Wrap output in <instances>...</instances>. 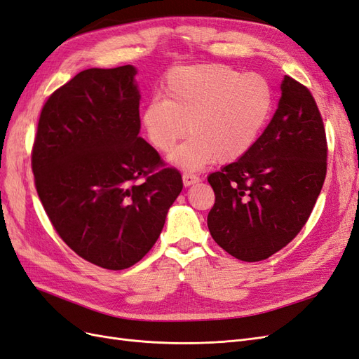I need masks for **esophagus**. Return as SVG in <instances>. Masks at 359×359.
Here are the masks:
<instances>
[{
    "instance_id": "obj_1",
    "label": "esophagus",
    "mask_w": 359,
    "mask_h": 359,
    "mask_svg": "<svg viewBox=\"0 0 359 359\" xmlns=\"http://www.w3.org/2000/svg\"><path fill=\"white\" fill-rule=\"evenodd\" d=\"M182 182H184V186L186 187H189V186H191V184H196V182H199V177H196V175H193V173H182Z\"/></svg>"
}]
</instances>
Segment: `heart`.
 I'll use <instances>...</instances> for the list:
<instances>
[{
  "mask_svg": "<svg viewBox=\"0 0 359 359\" xmlns=\"http://www.w3.org/2000/svg\"><path fill=\"white\" fill-rule=\"evenodd\" d=\"M161 99L149 100L140 121L160 153L191 136L172 161L201 169L214 160L231 163L253 148L273 107V90L257 73L241 74L224 64L172 69L161 85Z\"/></svg>",
  "mask_w": 359,
  "mask_h": 359,
  "instance_id": "b5f03b06",
  "label": "heart"
}]
</instances>
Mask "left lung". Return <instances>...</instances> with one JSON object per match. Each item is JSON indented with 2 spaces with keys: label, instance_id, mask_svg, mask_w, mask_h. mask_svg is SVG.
Listing matches in <instances>:
<instances>
[{
  "label": "left lung",
  "instance_id": "1",
  "mask_svg": "<svg viewBox=\"0 0 359 359\" xmlns=\"http://www.w3.org/2000/svg\"><path fill=\"white\" fill-rule=\"evenodd\" d=\"M328 144L316 100L290 76L281 82L277 111L248 153L208 182L214 241L244 262L286 247L307 223L327 177Z\"/></svg>",
  "mask_w": 359,
  "mask_h": 359
}]
</instances>
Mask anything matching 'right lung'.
Segmentation results:
<instances>
[{"mask_svg": "<svg viewBox=\"0 0 359 359\" xmlns=\"http://www.w3.org/2000/svg\"><path fill=\"white\" fill-rule=\"evenodd\" d=\"M136 69H88L41 107L31 151L34 182L61 240L88 262L126 269L157 241L182 190L139 136Z\"/></svg>", "mask_w": 359, "mask_h": 359, "instance_id": "add662e5", "label": "right lung"}]
</instances>
